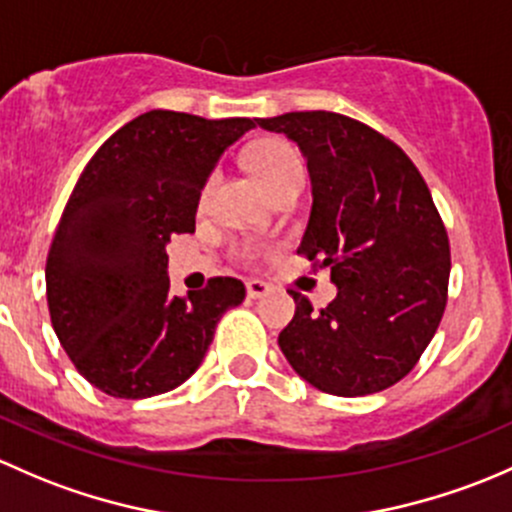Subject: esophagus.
<instances>
[{
	"instance_id": "esophagus-1",
	"label": "esophagus",
	"mask_w": 512,
	"mask_h": 512,
	"mask_svg": "<svg viewBox=\"0 0 512 512\" xmlns=\"http://www.w3.org/2000/svg\"><path fill=\"white\" fill-rule=\"evenodd\" d=\"M268 291H271V286H268L266 281H258V278H251L249 283H246V295L249 298H261V295H266Z\"/></svg>"
}]
</instances>
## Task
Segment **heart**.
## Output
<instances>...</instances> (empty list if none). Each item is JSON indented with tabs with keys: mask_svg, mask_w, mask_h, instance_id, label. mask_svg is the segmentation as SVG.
Masks as SVG:
<instances>
[{
	"mask_svg": "<svg viewBox=\"0 0 512 512\" xmlns=\"http://www.w3.org/2000/svg\"><path fill=\"white\" fill-rule=\"evenodd\" d=\"M251 172L261 179L263 187L268 192H276L283 184H291L303 179V162H300L298 152L293 150V145H288L286 140L268 138L256 142L254 147L246 155ZM239 254L244 258H254L258 254L256 246H241Z\"/></svg>",
	"mask_w": 512,
	"mask_h": 512,
	"instance_id": "heart-1",
	"label": "heart"
}]
</instances>
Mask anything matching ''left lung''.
<instances>
[{
    "label": "left lung",
    "instance_id": "obj_1",
    "mask_svg": "<svg viewBox=\"0 0 512 512\" xmlns=\"http://www.w3.org/2000/svg\"><path fill=\"white\" fill-rule=\"evenodd\" d=\"M256 123L293 140L308 162L313 207L298 254L330 268L337 288L323 310L291 291L281 352L320 392H382L414 370L446 308L449 236L429 187L392 140L345 115Z\"/></svg>",
    "mask_w": 512,
    "mask_h": 512
}]
</instances>
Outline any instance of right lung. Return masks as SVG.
<instances>
[{"mask_svg":"<svg viewBox=\"0 0 512 512\" xmlns=\"http://www.w3.org/2000/svg\"><path fill=\"white\" fill-rule=\"evenodd\" d=\"M254 128L251 118L150 110L78 177L46 261V300L61 347L100 392L147 399L187 382L221 315L246 298L236 278L172 295L167 244L192 234L209 175Z\"/></svg>","mask_w":512,"mask_h":512,"instance_id":"add662e5","label":"right lung"}]
</instances>
